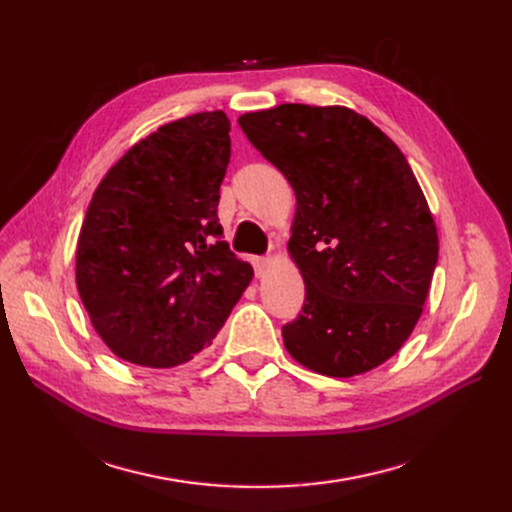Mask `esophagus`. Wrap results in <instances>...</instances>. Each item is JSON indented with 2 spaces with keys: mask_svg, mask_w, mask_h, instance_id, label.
<instances>
[{
  "mask_svg": "<svg viewBox=\"0 0 512 512\" xmlns=\"http://www.w3.org/2000/svg\"><path fill=\"white\" fill-rule=\"evenodd\" d=\"M271 262H273V258H271V256H256V258H252V265H254L256 275H262V273H265V271L271 267Z\"/></svg>",
  "mask_w": 512,
  "mask_h": 512,
  "instance_id": "obj_1",
  "label": "esophagus"
}]
</instances>
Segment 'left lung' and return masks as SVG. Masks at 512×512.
<instances>
[{"label":"left lung","mask_w":512,"mask_h":512,"mask_svg":"<svg viewBox=\"0 0 512 512\" xmlns=\"http://www.w3.org/2000/svg\"><path fill=\"white\" fill-rule=\"evenodd\" d=\"M239 126L292 185L288 252L305 303L284 324L294 361L331 378L382 365L423 314L438 230L399 147L346 106L280 104Z\"/></svg>","instance_id":"1"}]
</instances>
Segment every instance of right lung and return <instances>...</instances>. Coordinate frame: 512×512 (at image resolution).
Returning <instances> with one entry per match:
<instances>
[{
  "label": "right lung",
  "mask_w": 512,
  "mask_h": 512,
  "mask_svg": "<svg viewBox=\"0 0 512 512\" xmlns=\"http://www.w3.org/2000/svg\"><path fill=\"white\" fill-rule=\"evenodd\" d=\"M222 111L170 121L104 175L76 245V288L119 359L175 367L224 327L254 271L222 241Z\"/></svg>",
  "instance_id": "1"
}]
</instances>
